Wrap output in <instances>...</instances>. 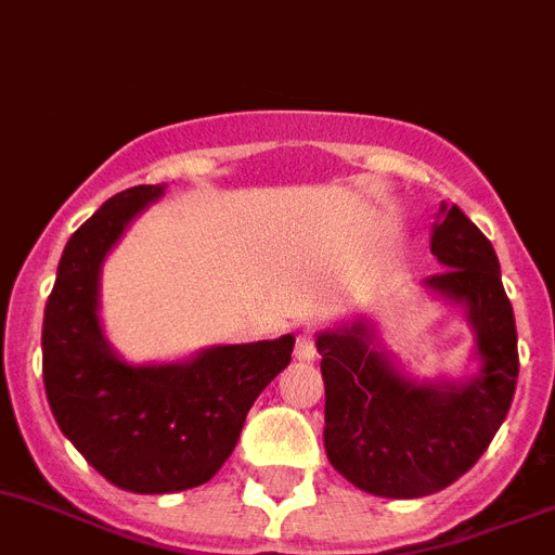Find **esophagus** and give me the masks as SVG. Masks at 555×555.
I'll return each instance as SVG.
<instances>
[{
  "mask_svg": "<svg viewBox=\"0 0 555 555\" xmlns=\"http://www.w3.org/2000/svg\"><path fill=\"white\" fill-rule=\"evenodd\" d=\"M295 357L300 359V362H314V359H317V343H314V336H311L309 331H302V334L297 336Z\"/></svg>",
  "mask_w": 555,
  "mask_h": 555,
  "instance_id": "esophagus-1",
  "label": "esophagus"
}]
</instances>
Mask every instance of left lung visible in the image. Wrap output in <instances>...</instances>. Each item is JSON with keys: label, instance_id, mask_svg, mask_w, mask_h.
I'll list each match as a JSON object with an SVG mask.
<instances>
[{"label": "left lung", "instance_id": "obj_1", "mask_svg": "<svg viewBox=\"0 0 555 555\" xmlns=\"http://www.w3.org/2000/svg\"><path fill=\"white\" fill-rule=\"evenodd\" d=\"M429 249L443 272L424 288L463 311L475 373L413 376L364 317L317 334L325 454L345 480L387 500L435 494L466 475L503 426L519 376L514 309L491 241L461 207L440 205Z\"/></svg>", "mask_w": 555, "mask_h": 555}]
</instances>
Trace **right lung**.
<instances>
[{
    "label": "right lung",
    "mask_w": 555,
    "mask_h": 555,
    "mask_svg": "<svg viewBox=\"0 0 555 555\" xmlns=\"http://www.w3.org/2000/svg\"><path fill=\"white\" fill-rule=\"evenodd\" d=\"M168 184L117 193L66 241L44 309V390L55 424L112 486L173 494L210 480L232 454L246 413L292 362L295 336L210 345L179 362L122 359L101 323L108 253Z\"/></svg>",
    "instance_id": "right-lung-1"
}]
</instances>
